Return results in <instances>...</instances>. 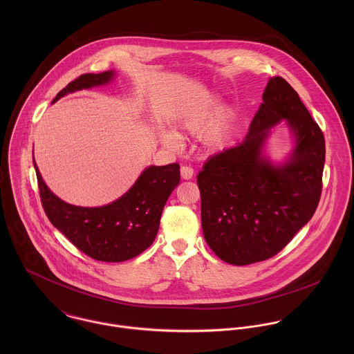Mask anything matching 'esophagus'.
Wrapping results in <instances>:
<instances>
[{
	"instance_id": "1",
	"label": "esophagus",
	"mask_w": 354,
	"mask_h": 354,
	"mask_svg": "<svg viewBox=\"0 0 354 354\" xmlns=\"http://www.w3.org/2000/svg\"><path fill=\"white\" fill-rule=\"evenodd\" d=\"M180 174H181V177L184 178V180H191L192 177H194V169L191 167V166H181V169H180Z\"/></svg>"
}]
</instances>
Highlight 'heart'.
I'll use <instances>...</instances> for the list:
<instances>
[{"label":"heart","instance_id":"obj_1","mask_svg":"<svg viewBox=\"0 0 354 354\" xmlns=\"http://www.w3.org/2000/svg\"><path fill=\"white\" fill-rule=\"evenodd\" d=\"M227 127V120L225 115L218 118L215 110H201L187 115L181 122V129L184 133L191 136H202L208 133L207 142L214 143L222 135ZM162 140L169 147H178V138L173 132H163Z\"/></svg>","mask_w":354,"mask_h":354}]
</instances>
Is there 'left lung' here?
Returning a JSON list of instances; mask_svg holds the SVG:
<instances>
[{
	"label": "left lung",
	"mask_w": 354,
	"mask_h": 354,
	"mask_svg": "<svg viewBox=\"0 0 354 354\" xmlns=\"http://www.w3.org/2000/svg\"><path fill=\"white\" fill-rule=\"evenodd\" d=\"M286 118L297 135L292 159L272 167L259 150ZM324 136L296 90L270 77L243 143L211 156L198 176L204 239L226 263L247 266L281 252L315 214L322 195Z\"/></svg>",
	"instance_id": "8db88e82"
}]
</instances>
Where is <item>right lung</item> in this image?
I'll use <instances>...</instances> for the list:
<instances>
[{
    "label": "right lung",
    "mask_w": 354,
    "mask_h": 354,
    "mask_svg": "<svg viewBox=\"0 0 354 354\" xmlns=\"http://www.w3.org/2000/svg\"><path fill=\"white\" fill-rule=\"evenodd\" d=\"M113 72L84 73L62 88L53 103L68 93L101 86ZM35 166L42 207L77 250L100 261H124L146 251L156 237L163 207L180 183V165L147 167L118 201L103 207H77L58 199Z\"/></svg>",
    "instance_id": "1"
}]
</instances>
